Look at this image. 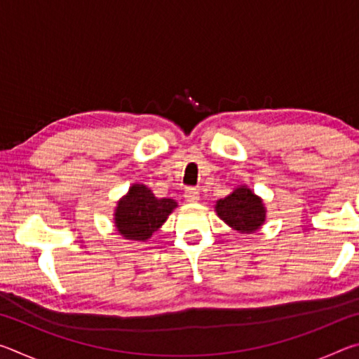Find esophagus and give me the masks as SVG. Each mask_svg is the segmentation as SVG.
Returning a JSON list of instances; mask_svg holds the SVG:
<instances>
[{
    "instance_id": "esophagus-1",
    "label": "esophagus",
    "mask_w": 359,
    "mask_h": 359,
    "mask_svg": "<svg viewBox=\"0 0 359 359\" xmlns=\"http://www.w3.org/2000/svg\"><path fill=\"white\" fill-rule=\"evenodd\" d=\"M184 196L188 203H196L199 199V191L196 190V188H187Z\"/></svg>"
}]
</instances>
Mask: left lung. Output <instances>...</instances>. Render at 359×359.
Segmentation results:
<instances>
[{"label":"left lung","instance_id":"obj_1","mask_svg":"<svg viewBox=\"0 0 359 359\" xmlns=\"http://www.w3.org/2000/svg\"><path fill=\"white\" fill-rule=\"evenodd\" d=\"M215 210L228 226L242 234L255 233L266 220L263 201L245 185L236 188L226 198L218 199Z\"/></svg>","mask_w":359,"mask_h":359}]
</instances>
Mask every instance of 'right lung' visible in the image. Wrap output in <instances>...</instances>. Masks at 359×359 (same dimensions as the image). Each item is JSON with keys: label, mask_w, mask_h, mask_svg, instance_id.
<instances>
[{"label": "right lung", "mask_w": 359, "mask_h": 359, "mask_svg": "<svg viewBox=\"0 0 359 359\" xmlns=\"http://www.w3.org/2000/svg\"><path fill=\"white\" fill-rule=\"evenodd\" d=\"M175 208L174 199L155 198L150 188L135 184L115 208V228L125 239L145 242Z\"/></svg>", "instance_id": "1"}]
</instances>
